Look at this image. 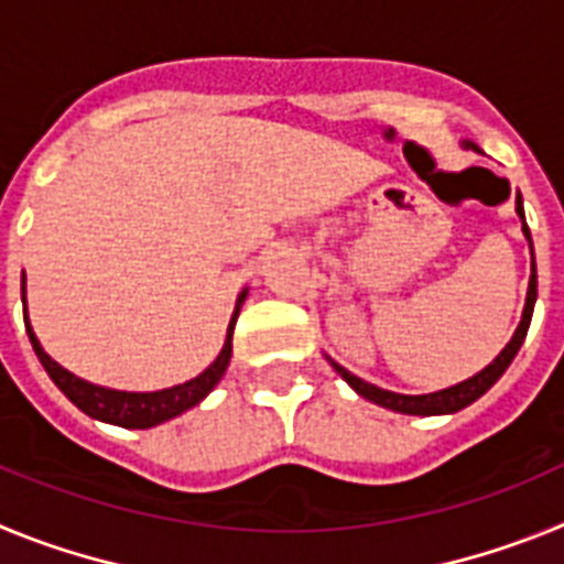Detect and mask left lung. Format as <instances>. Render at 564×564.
Instances as JSON below:
<instances>
[{"label": "left lung", "mask_w": 564, "mask_h": 564, "mask_svg": "<svg viewBox=\"0 0 564 564\" xmlns=\"http://www.w3.org/2000/svg\"><path fill=\"white\" fill-rule=\"evenodd\" d=\"M463 147L480 152V149H477V143H471V141H463ZM517 217L522 220V234H525V239L531 242V231H528L520 192H517ZM534 305H536V265H534V246H531V279H528L525 307H522V318H520V325H517L514 336H511V341H508L506 347L500 350V356L488 364V367H482L480 372H475V376L466 378V381L455 383V387L430 392V395H401V392L381 390V387H376V383H367L364 378L352 376L350 370H344L341 364L333 361L330 356H327V361H330L333 370H336L344 381L350 383L358 395L367 398V401H372V403H378V406H383V410L401 412V415H423V417L426 415H455V412L466 410L468 403H475L477 398L486 395V392L491 390L497 381H500L502 372L508 370V364L514 361V356L520 352L522 341H525L528 325H531V316H534Z\"/></svg>", "instance_id": "left-lung-1"}]
</instances>
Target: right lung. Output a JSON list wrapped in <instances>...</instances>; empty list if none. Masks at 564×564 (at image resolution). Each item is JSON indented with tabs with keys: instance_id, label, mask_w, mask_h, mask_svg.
<instances>
[{
	"instance_id": "add662e5",
	"label": "right lung",
	"mask_w": 564,
	"mask_h": 564,
	"mask_svg": "<svg viewBox=\"0 0 564 564\" xmlns=\"http://www.w3.org/2000/svg\"><path fill=\"white\" fill-rule=\"evenodd\" d=\"M248 288L237 296V307L231 313V322H228L226 330V344H223L220 356L208 364L206 370L197 378L186 383H177V387H169V390L158 392H127V390H112V387H98V383H89L84 378L73 376L69 370H64L62 364L53 361V358L44 352V347L39 344L36 333L30 327V318L24 313V327H28L30 344L36 350L39 361L47 370V376L53 378L58 390L76 403L84 415L96 417V421L112 423V426H123V430H152L158 423H166L172 417L183 415L186 410L197 406L208 392L220 383V378L226 376L228 361H231V338H234V325H237L239 307L246 302ZM22 305L28 311V299H24V276H22Z\"/></svg>"
}]
</instances>
